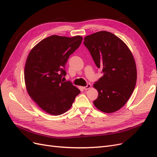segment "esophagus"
Segmentation results:
<instances>
[{"label": "esophagus", "mask_w": 157, "mask_h": 157, "mask_svg": "<svg viewBox=\"0 0 157 157\" xmlns=\"http://www.w3.org/2000/svg\"><path fill=\"white\" fill-rule=\"evenodd\" d=\"M91 84H88L86 86H84V90H88V89H90V88H91Z\"/></svg>", "instance_id": "1"}]
</instances>
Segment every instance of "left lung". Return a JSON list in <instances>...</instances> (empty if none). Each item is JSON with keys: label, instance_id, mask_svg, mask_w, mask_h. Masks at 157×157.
<instances>
[{"label": "left lung", "instance_id": "left-lung-1", "mask_svg": "<svg viewBox=\"0 0 157 157\" xmlns=\"http://www.w3.org/2000/svg\"><path fill=\"white\" fill-rule=\"evenodd\" d=\"M84 44L103 75L95 82L98 91L94 105L103 113H114L124 106L134 91L137 80L135 60L127 45L108 31L85 36Z\"/></svg>", "mask_w": 157, "mask_h": 157}]
</instances>
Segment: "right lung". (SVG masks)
<instances>
[{
  "label": "right lung",
  "instance_id": "obj_1",
  "mask_svg": "<svg viewBox=\"0 0 157 157\" xmlns=\"http://www.w3.org/2000/svg\"><path fill=\"white\" fill-rule=\"evenodd\" d=\"M82 40L81 36L52 35L39 42L28 55L24 70L27 91L50 115L57 116L68 111L80 92L63 77L68 58Z\"/></svg>",
  "mask_w": 157,
  "mask_h": 157
}]
</instances>
